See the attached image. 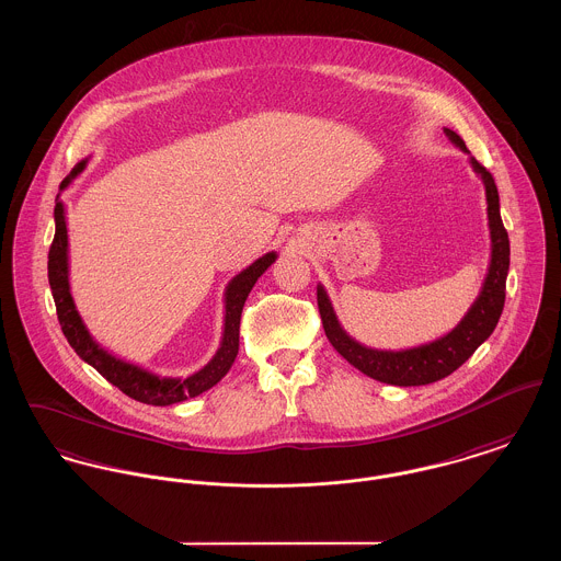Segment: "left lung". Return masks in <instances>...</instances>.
<instances>
[{
    "label": "left lung",
    "mask_w": 561,
    "mask_h": 561,
    "mask_svg": "<svg viewBox=\"0 0 561 561\" xmlns=\"http://www.w3.org/2000/svg\"><path fill=\"white\" fill-rule=\"evenodd\" d=\"M447 139L471 156V151L449 128H443ZM472 171L481 178L485 185V201H488V226H490V240H492V255L490 267L483 280V287L472 301L465 319L456 324L447 335L435 342L408 348V351H376L358 344L351 337L344 327L337 321L331 299L324 291L323 285L317 287V301L323 321L324 335L331 346L342 354L351 365L365 376L383 383L394 386H424L437 382L445 376L454 374L471 354L492 335L501 319L504 308V289H506V274H508V234L502 226L501 201L499 190L492 173L481 167L474 158H469Z\"/></svg>",
    "instance_id": "8db88e82"
}]
</instances>
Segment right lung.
<instances>
[{
  "label": "right lung",
  "instance_id": "1",
  "mask_svg": "<svg viewBox=\"0 0 561 561\" xmlns=\"http://www.w3.org/2000/svg\"><path fill=\"white\" fill-rule=\"evenodd\" d=\"M87 169V160H82L69 178L60 183V190H65L73 179L78 178ZM55 224L57 232L55 240L50 244L48 253V283L55 297L57 314H59L60 329L69 342V346L78 353L82 360L92 365L107 382L118 386L124 394L139 403L148 405H173L181 403L185 399L198 397L208 388H213L219 382L232 367L238 354V335H240V314L247 297L251 294L253 285L257 278L266 272L267 267L276 262V253H266L264 257L255 260L249 267H244L240 274H237L228 287H226V317H224V337L217 348L215 356L208 360L207 365L187 376V378H167V376H156L148 369L126 363L118 356L107 353L96 344L90 335L87 324L82 321L71 289H69V242H67V221H65V205L60 203L57 196V207H55Z\"/></svg>",
  "mask_w": 561,
  "mask_h": 561
}]
</instances>
